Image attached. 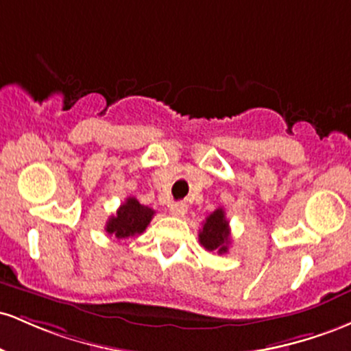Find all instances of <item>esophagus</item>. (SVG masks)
<instances>
[{
    "instance_id": "34e87169",
    "label": "esophagus",
    "mask_w": 351,
    "mask_h": 351,
    "mask_svg": "<svg viewBox=\"0 0 351 351\" xmlns=\"http://www.w3.org/2000/svg\"><path fill=\"white\" fill-rule=\"evenodd\" d=\"M169 210H171V214L174 215V217H184L187 212V206L184 202H176V204H172Z\"/></svg>"
}]
</instances>
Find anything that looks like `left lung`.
Instances as JSON below:
<instances>
[{
  "mask_svg": "<svg viewBox=\"0 0 351 351\" xmlns=\"http://www.w3.org/2000/svg\"><path fill=\"white\" fill-rule=\"evenodd\" d=\"M199 242L208 252L226 254L228 250L230 227H228V220L226 219L223 208H217L206 219L199 232Z\"/></svg>",
  "mask_w": 351,
  "mask_h": 351,
  "instance_id": "8db88e82",
  "label": "left lung"
}]
</instances>
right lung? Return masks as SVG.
Here are the masks:
<instances>
[{
	"instance_id": "right-lung-1",
	"label": "right lung",
	"mask_w": 351,
	"mask_h": 351,
	"mask_svg": "<svg viewBox=\"0 0 351 351\" xmlns=\"http://www.w3.org/2000/svg\"><path fill=\"white\" fill-rule=\"evenodd\" d=\"M156 212L151 207L143 206L136 197H128L117 208L116 215H111L106 222V232L116 239H128L139 235L151 223Z\"/></svg>"
}]
</instances>
